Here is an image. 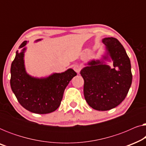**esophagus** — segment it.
Returning <instances> with one entry per match:
<instances>
[{"label": "esophagus", "mask_w": 146, "mask_h": 146, "mask_svg": "<svg viewBox=\"0 0 146 146\" xmlns=\"http://www.w3.org/2000/svg\"><path fill=\"white\" fill-rule=\"evenodd\" d=\"M73 69L74 70V71L78 74H79L80 72V67L78 65H74V66Z\"/></svg>", "instance_id": "esophagus-1"}]
</instances>
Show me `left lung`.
Segmentation results:
<instances>
[{"mask_svg":"<svg viewBox=\"0 0 146 146\" xmlns=\"http://www.w3.org/2000/svg\"><path fill=\"white\" fill-rule=\"evenodd\" d=\"M106 51L100 59L85 64L80 71L84 80V95L93 109L106 111L116 107L128 93L132 82L131 63L124 48L116 38H104ZM107 62H111V68Z\"/></svg>","mask_w":146,"mask_h":146,"instance_id":"left-lung-1","label":"left lung"}]
</instances>
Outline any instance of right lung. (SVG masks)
Here are the masks:
<instances>
[{"label": "right lung", "instance_id": "1", "mask_svg": "<svg viewBox=\"0 0 146 146\" xmlns=\"http://www.w3.org/2000/svg\"><path fill=\"white\" fill-rule=\"evenodd\" d=\"M38 39L35 42L40 41ZM24 41L17 51L11 68V86L15 96L26 110L33 113L45 114L55 111L60 105L64 92L70 81L77 74L69 68L64 72L53 73L48 76L37 78L27 73L25 64Z\"/></svg>", "mask_w": 146, "mask_h": 146}]
</instances>
